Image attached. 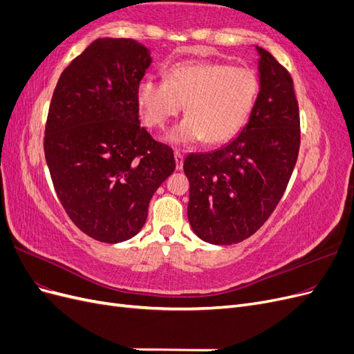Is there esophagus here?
I'll list each match as a JSON object with an SVG mask.
<instances>
[{"mask_svg":"<svg viewBox=\"0 0 354 354\" xmlns=\"http://www.w3.org/2000/svg\"><path fill=\"white\" fill-rule=\"evenodd\" d=\"M174 159H176V168L177 169L183 168V153L180 151H174Z\"/></svg>","mask_w":354,"mask_h":354,"instance_id":"esophagus-1","label":"esophagus"}]
</instances>
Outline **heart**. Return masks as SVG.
Returning a JSON list of instances; mask_svg holds the SVG:
<instances>
[{"label":"heart","instance_id":"obj_1","mask_svg":"<svg viewBox=\"0 0 354 354\" xmlns=\"http://www.w3.org/2000/svg\"><path fill=\"white\" fill-rule=\"evenodd\" d=\"M259 94V78L248 69L217 62H183L165 81L151 77L137 84L136 99L151 128H165L186 104V118L167 136L174 145L205 140L217 145L239 131Z\"/></svg>","mask_w":354,"mask_h":354}]
</instances>
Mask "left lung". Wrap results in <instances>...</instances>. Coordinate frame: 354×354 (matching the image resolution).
I'll list each match as a JSON object with an SVG mask.
<instances>
[{"instance_id": "1", "label": "left lung", "mask_w": 354, "mask_h": 354, "mask_svg": "<svg viewBox=\"0 0 354 354\" xmlns=\"http://www.w3.org/2000/svg\"><path fill=\"white\" fill-rule=\"evenodd\" d=\"M259 51L260 93L243 130L217 151L190 153L187 218L212 245L242 242L279 203L299 149V112L289 72L269 51Z\"/></svg>"}]
</instances>
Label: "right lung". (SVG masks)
<instances>
[{
  "label": "right lung",
  "instance_id": "right-lung-1",
  "mask_svg": "<svg viewBox=\"0 0 354 354\" xmlns=\"http://www.w3.org/2000/svg\"><path fill=\"white\" fill-rule=\"evenodd\" d=\"M151 53L128 38L93 41L62 72L44 152L56 195L81 232L118 243L140 232L156 189L173 174V149L138 120L137 84Z\"/></svg>",
  "mask_w": 354,
  "mask_h": 354
}]
</instances>
